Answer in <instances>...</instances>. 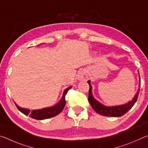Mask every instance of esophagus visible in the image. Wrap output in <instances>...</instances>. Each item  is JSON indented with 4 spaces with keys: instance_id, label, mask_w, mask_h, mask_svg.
I'll list each match as a JSON object with an SVG mask.
<instances>
[{
    "instance_id": "obj_1",
    "label": "esophagus",
    "mask_w": 148,
    "mask_h": 148,
    "mask_svg": "<svg viewBox=\"0 0 148 148\" xmlns=\"http://www.w3.org/2000/svg\"><path fill=\"white\" fill-rule=\"evenodd\" d=\"M77 78L79 80H87L88 79V76H87L86 71L85 70H82L80 71L77 75Z\"/></svg>"
}]
</instances>
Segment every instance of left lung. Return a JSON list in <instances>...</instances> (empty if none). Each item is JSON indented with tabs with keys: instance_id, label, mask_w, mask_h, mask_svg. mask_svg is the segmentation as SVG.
Here are the masks:
<instances>
[{
	"instance_id": "obj_1",
	"label": "left lung",
	"mask_w": 148,
	"mask_h": 148,
	"mask_svg": "<svg viewBox=\"0 0 148 148\" xmlns=\"http://www.w3.org/2000/svg\"><path fill=\"white\" fill-rule=\"evenodd\" d=\"M87 82H88V84L89 85V97H88V101L89 102V103L91 105L92 109H93L97 114L102 115V116H104L121 117L122 116H123L124 114H126L127 112L134 106L135 102H136L137 101L138 97V94L140 92V88H139L138 89V91L136 92V94L135 95L134 99L132 100V101L129 102L128 103L123 105H121V106L108 107L106 106H104V105H102V104L100 103L99 102L97 101L96 99H95V98L92 95V92H91L92 87L91 86V84H90L89 80Z\"/></svg>"
}]
</instances>
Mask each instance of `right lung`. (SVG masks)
I'll list each match as a JSON object with an SVG mask.
<instances>
[{"label": "right lung", "mask_w": 148, "mask_h": 148, "mask_svg": "<svg viewBox=\"0 0 148 148\" xmlns=\"http://www.w3.org/2000/svg\"><path fill=\"white\" fill-rule=\"evenodd\" d=\"M71 87H69L64 90L61 101L54 106L47 108H43L41 110H32V111H30L29 109H25L22 108H20L18 105L16 104V103H15V104H16L17 109H18L20 112H22V113L24 114L25 115H27V116L29 115V117H31V118H33L37 120L48 119L50 118V117H53L57 116V115H58L62 112V110H63L65 104H66L65 95H66L67 92H68L69 90L71 89Z\"/></svg>", "instance_id": "add662e5"}]
</instances>
